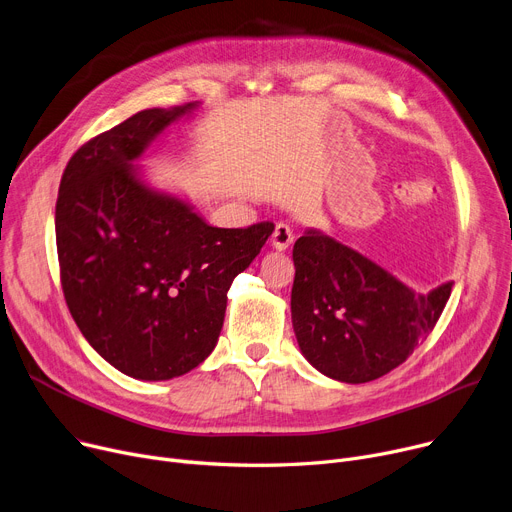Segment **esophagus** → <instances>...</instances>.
Segmentation results:
<instances>
[{"label": "esophagus", "instance_id": "esophagus-1", "mask_svg": "<svg viewBox=\"0 0 512 512\" xmlns=\"http://www.w3.org/2000/svg\"><path fill=\"white\" fill-rule=\"evenodd\" d=\"M292 230L288 224L280 222L276 224L274 232H271V247H274L276 251H286L290 245H292Z\"/></svg>", "mask_w": 512, "mask_h": 512}]
</instances>
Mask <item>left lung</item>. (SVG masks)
Here are the masks:
<instances>
[{
	"mask_svg": "<svg viewBox=\"0 0 512 512\" xmlns=\"http://www.w3.org/2000/svg\"><path fill=\"white\" fill-rule=\"evenodd\" d=\"M292 327L302 356L339 383H368L405 362L434 329L453 282L422 294L333 236L294 243Z\"/></svg>",
	"mask_w": 512,
	"mask_h": 512,
	"instance_id": "1",
	"label": "left lung"
}]
</instances>
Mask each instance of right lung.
Segmentation results:
<instances>
[{"label": "right lung", "mask_w": 512, "mask_h": 512, "mask_svg": "<svg viewBox=\"0 0 512 512\" xmlns=\"http://www.w3.org/2000/svg\"><path fill=\"white\" fill-rule=\"evenodd\" d=\"M201 102L135 113L67 162L55 208L61 286L88 344L138 381L181 377L218 344L232 280L274 224L216 228L138 164Z\"/></svg>", "instance_id": "obj_1"}]
</instances>
